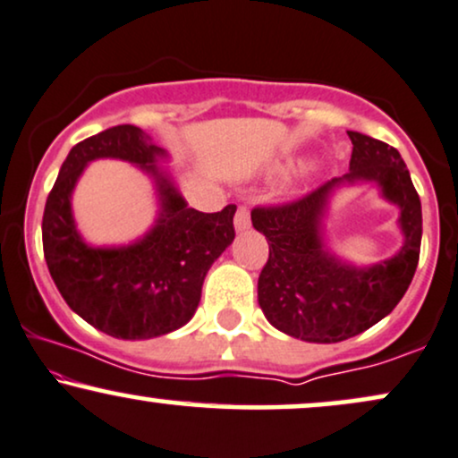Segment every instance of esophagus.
<instances>
[{"instance_id": "1", "label": "esophagus", "mask_w": 458, "mask_h": 458, "mask_svg": "<svg viewBox=\"0 0 458 458\" xmlns=\"http://www.w3.org/2000/svg\"><path fill=\"white\" fill-rule=\"evenodd\" d=\"M251 225V215H250V207L247 205H241L236 208V215H234V228L239 230V233H243Z\"/></svg>"}]
</instances>
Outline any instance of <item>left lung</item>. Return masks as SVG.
<instances>
[{
	"instance_id": "8db88e82",
	"label": "left lung",
	"mask_w": 458,
	"mask_h": 458,
	"mask_svg": "<svg viewBox=\"0 0 458 458\" xmlns=\"http://www.w3.org/2000/svg\"><path fill=\"white\" fill-rule=\"evenodd\" d=\"M350 173L284 205L256 207L251 224L268 241L258 302L282 333L311 344H337L365 333L399 305L414 279L422 241L420 198L394 147L348 131ZM373 180L402 208L406 243L396 257L358 269L341 263L321 239L327 196L341 182Z\"/></svg>"
}]
</instances>
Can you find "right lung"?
I'll use <instances>...</instances> for the list:
<instances>
[{
  "mask_svg": "<svg viewBox=\"0 0 458 458\" xmlns=\"http://www.w3.org/2000/svg\"><path fill=\"white\" fill-rule=\"evenodd\" d=\"M117 157L154 174L163 213L140 242L89 248L75 233L69 198L87 163ZM166 151L136 125L89 136L62 164L42 217L44 260L74 313L117 339H151L187 324L198 310L211 264L234 241V205L217 213L187 207L156 162Z\"/></svg>",
  "mask_w": 458,
  "mask_h": 458,
  "instance_id": "add662e5",
  "label": "right lung"
}]
</instances>
